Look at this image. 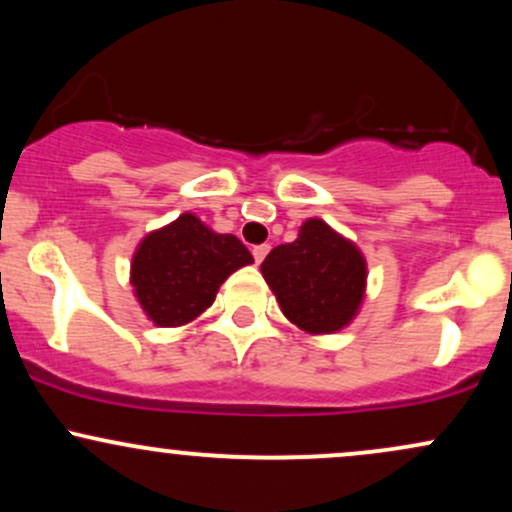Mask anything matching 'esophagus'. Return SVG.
I'll use <instances>...</instances> for the list:
<instances>
[{
	"label": "esophagus",
	"instance_id": "esophagus-1",
	"mask_svg": "<svg viewBox=\"0 0 512 512\" xmlns=\"http://www.w3.org/2000/svg\"><path fill=\"white\" fill-rule=\"evenodd\" d=\"M267 252H269V245H255V248H252V255H255V262L262 264L264 257H267Z\"/></svg>",
	"mask_w": 512,
	"mask_h": 512
}]
</instances>
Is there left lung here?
Wrapping results in <instances>:
<instances>
[{"label":"left lung","instance_id":"left-lung-1","mask_svg":"<svg viewBox=\"0 0 512 512\" xmlns=\"http://www.w3.org/2000/svg\"><path fill=\"white\" fill-rule=\"evenodd\" d=\"M260 269L281 313L313 337L349 327L366 298V257L322 219H305L298 238L276 245Z\"/></svg>","mask_w":512,"mask_h":512}]
</instances>
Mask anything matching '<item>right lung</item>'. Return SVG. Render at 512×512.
<instances>
[{
    "mask_svg": "<svg viewBox=\"0 0 512 512\" xmlns=\"http://www.w3.org/2000/svg\"><path fill=\"white\" fill-rule=\"evenodd\" d=\"M252 262L250 250L236 236L216 233L185 211L139 240L129 284L156 327H182L214 303L228 276Z\"/></svg>",
    "mask_w": 512,
    "mask_h": 512,
    "instance_id": "right-lung-1",
    "label": "right lung"
}]
</instances>
